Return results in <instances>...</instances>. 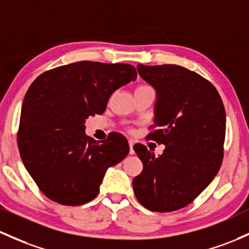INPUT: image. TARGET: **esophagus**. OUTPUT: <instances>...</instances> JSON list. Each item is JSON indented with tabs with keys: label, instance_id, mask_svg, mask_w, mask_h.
<instances>
[{
	"label": "esophagus",
	"instance_id": "34e87169",
	"mask_svg": "<svg viewBox=\"0 0 249 249\" xmlns=\"http://www.w3.org/2000/svg\"><path fill=\"white\" fill-rule=\"evenodd\" d=\"M129 145H130V155L135 154V151H133V142L132 141H129Z\"/></svg>",
	"mask_w": 249,
	"mask_h": 249
}]
</instances>
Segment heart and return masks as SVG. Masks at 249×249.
Segmentation results:
<instances>
[{
  "label": "heart",
  "mask_w": 249,
  "mask_h": 249,
  "mask_svg": "<svg viewBox=\"0 0 249 249\" xmlns=\"http://www.w3.org/2000/svg\"><path fill=\"white\" fill-rule=\"evenodd\" d=\"M144 87H149V86H145V85H142V86H138L137 89H144Z\"/></svg>",
  "instance_id": "heart-1"
}]
</instances>
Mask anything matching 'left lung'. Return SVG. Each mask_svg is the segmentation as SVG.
<instances>
[{"label":"left lung","instance_id":"obj_1","mask_svg":"<svg viewBox=\"0 0 249 249\" xmlns=\"http://www.w3.org/2000/svg\"><path fill=\"white\" fill-rule=\"evenodd\" d=\"M138 73L156 89L155 124L147 137L165 145L155 154L143 144L133 150L143 163L133 178L135 195L152 212L184 208L220 170L226 136V112L214 85L177 65L145 66Z\"/></svg>","mask_w":249,"mask_h":249}]
</instances>
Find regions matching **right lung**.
Wrapping results in <instances>:
<instances>
[{
	"label": "right lung",
	"instance_id": "1",
	"mask_svg": "<svg viewBox=\"0 0 249 249\" xmlns=\"http://www.w3.org/2000/svg\"><path fill=\"white\" fill-rule=\"evenodd\" d=\"M136 76L132 65L79 61L33 81L22 104L18 146L49 200L65 206L92 201L107 168L129 154V143L118 132L100 143L86 136L85 120L104 113L111 94Z\"/></svg>",
	"mask_w": 249,
	"mask_h": 249
}]
</instances>
